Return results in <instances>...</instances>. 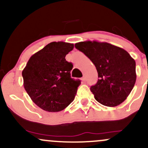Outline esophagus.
<instances>
[{
  "label": "esophagus",
  "instance_id": "1",
  "mask_svg": "<svg viewBox=\"0 0 148 148\" xmlns=\"http://www.w3.org/2000/svg\"><path fill=\"white\" fill-rule=\"evenodd\" d=\"M81 81H82L83 82H86V77H85V76H83V77L81 78Z\"/></svg>",
  "mask_w": 148,
  "mask_h": 148
}]
</instances>
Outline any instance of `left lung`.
<instances>
[{
    "instance_id": "obj_1",
    "label": "left lung",
    "mask_w": 148,
    "mask_h": 148,
    "mask_svg": "<svg viewBox=\"0 0 148 148\" xmlns=\"http://www.w3.org/2000/svg\"><path fill=\"white\" fill-rule=\"evenodd\" d=\"M76 49L83 52L95 66L97 83L90 90L98 102L113 107L123 103L136 80V62L125 49L107 42H81Z\"/></svg>"
}]
</instances>
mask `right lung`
<instances>
[{
    "mask_svg": "<svg viewBox=\"0 0 148 148\" xmlns=\"http://www.w3.org/2000/svg\"><path fill=\"white\" fill-rule=\"evenodd\" d=\"M74 45L53 42L33 54L22 71L25 91L37 106L58 112L72 102L81 81L71 78L73 64L65 56Z\"/></svg>",
    "mask_w": 148,
    "mask_h": 148,
    "instance_id": "1",
    "label": "right lung"
}]
</instances>
